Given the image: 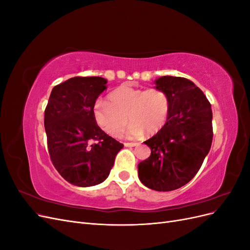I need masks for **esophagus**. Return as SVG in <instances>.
Wrapping results in <instances>:
<instances>
[{"instance_id": "1", "label": "esophagus", "mask_w": 250, "mask_h": 250, "mask_svg": "<svg viewBox=\"0 0 250 250\" xmlns=\"http://www.w3.org/2000/svg\"><path fill=\"white\" fill-rule=\"evenodd\" d=\"M139 144L138 143H124V146L125 147H135L138 146Z\"/></svg>"}]
</instances>
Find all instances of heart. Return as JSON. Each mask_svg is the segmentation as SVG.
<instances>
[{"mask_svg": "<svg viewBox=\"0 0 250 250\" xmlns=\"http://www.w3.org/2000/svg\"><path fill=\"white\" fill-rule=\"evenodd\" d=\"M108 100H98L93 113L98 126L111 137L123 131L127 116L132 123L126 133L132 139L142 138L146 131L149 134L158 132L167 121L169 102L162 90L122 85L110 93Z\"/></svg>", "mask_w": 250, "mask_h": 250, "instance_id": "b5f03b06", "label": "heart"}]
</instances>
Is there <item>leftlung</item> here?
I'll return each mask as SVG.
<instances>
[{
	"instance_id": "8db88e82",
	"label": "left lung",
	"mask_w": 250,
	"mask_h": 250,
	"mask_svg": "<svg viewBox=\"0 0 250 250\" xmlns=\"http://www.w3.org/2000/svg\"><path fill=\"white\" fill-rule=\"evenodd\" d=\"M154 83L167 96L169 111L162 129L144 142L151 154L138 165V175L151 190L168 192L187 185L199 171L213 141V112L191 80L163 76Z\"/></svg>"
}]
</instances>
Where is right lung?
<instances>
[{"mask_svg": "<svg viewBox=\"0 0 250 250\" xmlns=\"http://www.w3.org/2000/svg\"><path fill=\"white\" fill-rule=\"evenodd\" d=\"M102 77H74L53 87L44 110L48 150L67 183L92 187L106 179L123 144L105 133L94 118L97 98L106 89Z\"/></svg>", "mask_w": 250, "mask_h": 250, "instance_id": "right-lung-1", "label": "right lung"}]
</instances>
